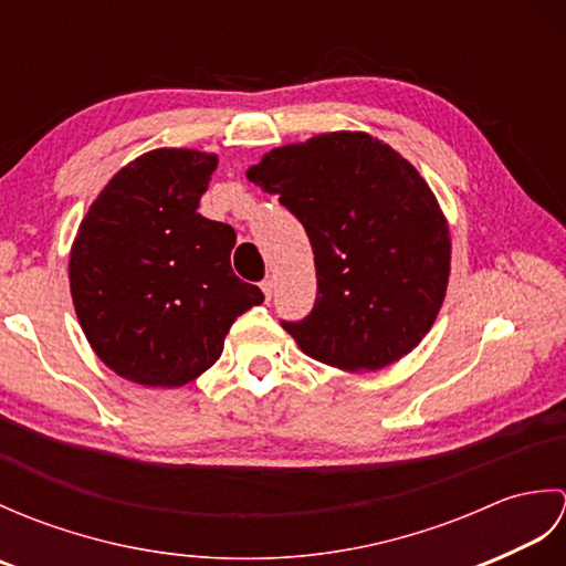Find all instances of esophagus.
<instances>
[{"label": "esophagus", "mask_w": 566, "mask_h": 566, "mask_svg": "<svg viewBox=\"0 0 566 566\" xmlns=\"http://www.w3.org/2000/svg\"><path fill=\"white\" fill-rule=\"evenodd\" d=\"M262 292H264V296H268V298H272V292H274V282L272 280H264L262 284Z\"/></svg>", "instance_id": "34e87169"}]
</instances>
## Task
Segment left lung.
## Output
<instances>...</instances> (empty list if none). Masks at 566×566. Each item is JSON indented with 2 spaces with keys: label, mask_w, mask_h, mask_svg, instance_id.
Returning <instances> with one entry per match:
<instances>
[{
  "label": "left lung",
  "mask_w": 566,
  "mask_h": 566,
  "mask_svg": "<svg viewBox=\"0 0 566 566\" xmlns=\"http://www.w3.org/2000/svg\"><path fill=\"white\" fill-rule=\"evenodd\" d=\"M280 195L314 248L316 304L282 321L302 350L347 371L381 369L426 338L450 276V231L426 179L369 134L274 148L245 172Z\"/></svg>",
  "instance_id": "left-lung-1"
}]
</instances>
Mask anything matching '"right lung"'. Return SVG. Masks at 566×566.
Here are the masks:
<instances>
[{
    "label": "right lung",
    "instance_id": "right-lung-1",
    "mask_svg": "<svg viewBox=\"0 0 566 566\" xmlns=\"http://www.w3.org/2000/svg\"><path fill=\"white\" fill-rule=\"evenodd\" d=\"M219 158L160 148L122 167L70 252V292L102 363L143 387H182L223 353L233 321L264 302L231 270L235 231L197 211Z\"/></svg>",
    "mask_w": 566,
    "mask_h": 566
}]
</instances>
